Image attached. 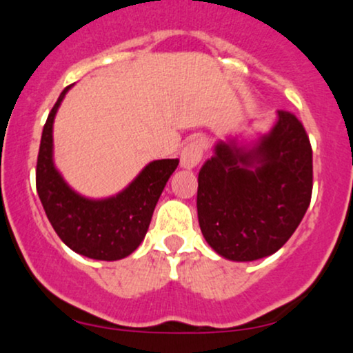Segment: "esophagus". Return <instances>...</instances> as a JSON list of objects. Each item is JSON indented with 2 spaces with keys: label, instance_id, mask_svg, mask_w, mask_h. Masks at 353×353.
Returning <instances> with one entry per match:
<instances>
[{
  "label": "esophagus",
  "instance_id": "obj_1",
  "mask_svg": "<svg viewBox=\"0 0 353 353\" xmlns=\"http://www.w3.org/2000/svg\"><path fill=\"white\" fill-rule=\"evenodd\" d=\"M204 149H206V142L204 139H194L190 143H186L185 149L181 150L180 165L185 170H193L196 165L201 162Z\"/></svg>",
  "mask_w": 353,
  "mask_h": 353
}]
</instances>
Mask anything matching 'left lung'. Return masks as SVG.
Masks as SVG:
<instances>
[{"label":"left lung","instance_id":"8db88e82","mask_svg":"<svg viewBox=\"0 0 353 353\" xmlns=\"http://www.w3.org/2000/svg\"><path fill=\"white\" fill-rule=\"evenodd\" d=\"M198 175V221L206 242L232 262L275 254L306 214L312 150L296 116L276 111L254 141L229 134Z\"/></svg>","mask_w":353,"mask_h":353}]
</instances>
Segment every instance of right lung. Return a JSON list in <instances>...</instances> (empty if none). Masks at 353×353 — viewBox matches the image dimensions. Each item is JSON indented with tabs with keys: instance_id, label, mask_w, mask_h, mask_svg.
<instances>
[{
	"instance_id": "obj_1",
	"label": "right lung",
	"mask_w": 353,
	"mask_h": 353,
	"mask_svg": "<svg viewBox=\"0 0 353 353\" xmlns=\"http://www.w3.org/2000/svg\"><path fill=\"white\" fill-rule=\"evenodd\" d=\"M72 86L62 91L43 125L36 172L37 194L65 245L88 259L114 262L141 245L157 201L180 160L162 159L147 163L112 196L94 199L78 193L65 181L54 160V121Z\"/></svg>"
}]
</instances>
